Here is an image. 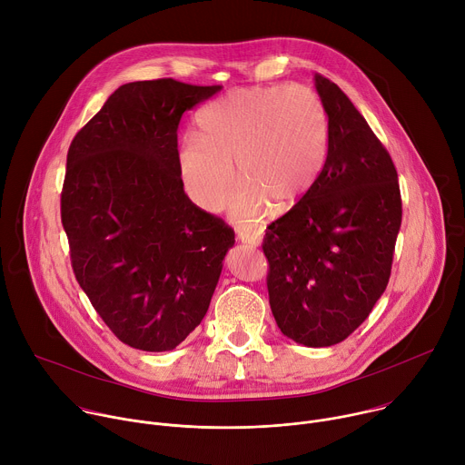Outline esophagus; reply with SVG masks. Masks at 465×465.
<instances>
[{
	"label": "esophagus",
	"mask_w": 465,
	"mask_h": 465,
	"mask_svg": "<svg viewBox=\"0 0 465 465\" xmlns=\"http://www.w3.org/2000/svg\"><path fill=\"white\" fill-rule=\"evenodd\" d=\"M237 239L244 244H250V246H259V242H261V235L255 233V232H239Z\"/></svg>",
	"instance_id": "obj_1"
}]
</instances>
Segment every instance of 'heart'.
Segmentation results:
<instances>
[{
	"label": "heart",
	"instance_id": "obj_1",
	"mask_svg": "<svg viewBox=\"0 0 465 465\" xmlns=\"http://www.w3.org/2000/svg\"><path fill=\"white\" fill-rule=\"evenodd\" d=\"M201 140H183L182 180L193 201L217 212L233 187V163L242 183L232 203L239 223L267 208L285 213L318 182L327 158L329 119L318 94L303 84L239 88L198 114Z\"/></svg>",
	"mask_w": 465,
	"mask_h": 465
}]
</instances>
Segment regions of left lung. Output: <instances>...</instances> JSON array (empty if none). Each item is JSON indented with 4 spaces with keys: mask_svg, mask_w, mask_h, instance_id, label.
I'll list each match as a JSON object with an SVG mask.
<instances>
[{
    "mask_svg": "<svg viewBox=\"0 0 465 465\" xmlns=\"http://www.w3.org/2000/svg\"><path fill=\"white\" fill-rule=\"evenodd\" d=\"M329 119L327 158L303 201L267 226L269 302L307 348L346 341L384 292L401 228L393 162L348 95L314 75Z\"/></svg>",
    "mask_w": 465,
    "mask_h": 465,
    "instance_id": "1",
    "label": "left lung"
}]
</instances>
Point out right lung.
Returning <instances> with one entry per match:
<instances>
[{
    "mask_svg": "<svg viewBox=\"0 0 465 465\" xmlns=\"http://www.w3.org/2000/svg\"><path fill=\"white\" fill-rule=\"evenodd\" d=\"M223 86H119L74 138L60 194L72 267L126 346L174 350L203 322L233 230L194 206L178 165L185 110Z\"/></svg>",
    "mask_w": 465,
    "mask_h": 465,
    "instance_id": "obj_1",
    "label": "right lung"
}]
</instances>
